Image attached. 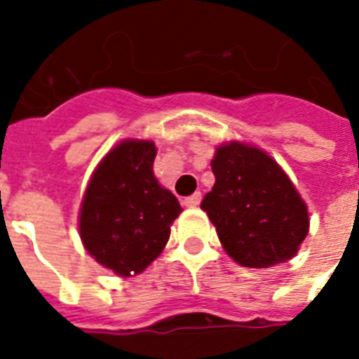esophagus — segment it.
I'll list each match as a JSON object with an SVG mask.
<instances>
[{"instance_id": "1", "label": "esophagus", "mask_w": 359, "mask_h": 359, "mask_svg": "<svg viewBox=\"0 0 359 359\" xmlns=\"http://www.w3.org/2000/svg\"><path fill=\"white\" fill-rule=\"evenodd\" d=\"M200 202H202V194L200 192H194L192 196H188V198H184V205L187 208H196V205H200Z\"/></svg>"}]
</instances>
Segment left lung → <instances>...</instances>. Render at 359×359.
<instances>
[{
  "label": "left lung",
  "mask_w": 359,
  "mask_h": 359,
  "mask_svg": "<svg viewBox=\"0 0 359 359\" xmlns=\"http://www.w3.org/2000/svg\"><path fill=\"white\" fill-rule=\"evenodd\" d=\"M211 171L215 184L202 210L226 254L252 269L292 259L308 236L309 213L283 167L262 148L233 140L215 148Z\"/></svg>",
  "instance_id": "1"
}]
</instances>
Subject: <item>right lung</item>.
<instances>
[{"mask_svg":"<svg viewBox=\"0 0 359 359\" xmlns=\"http://www.w3.org/2000/svg\"><path fill=\"white\" fill-rule=\"evenodd\" d=\"M156 154L151 140L118 142L97 163L82 196V244L118 277L138 275L163 252L182 211L154 175Z\"/></svg>","mask_w":359,"mask_h":359,"instance_id":"obj_1","label":"right lung"}]
</instances>
